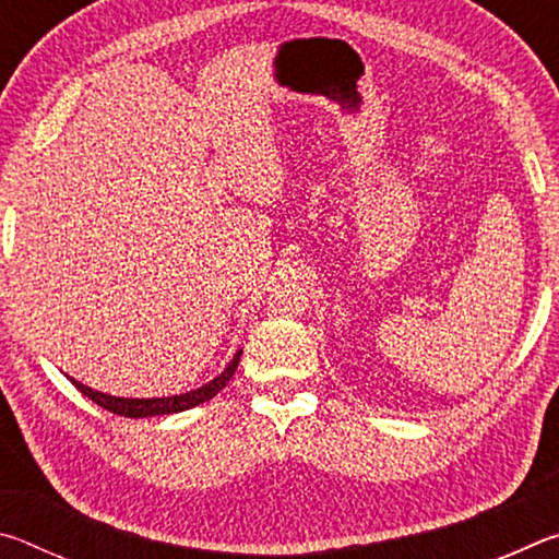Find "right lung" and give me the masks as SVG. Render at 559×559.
Instances as JSON below:
<instances>
[{
    "label": "right lung",
    "instance_id": "1",
    "mask_svg": "<svg viewBox=\"0 0 559 559\" xmlns=\"http://www.w3.org/2000/svg\"><path fill=\"white\" fill-rule=\"evenodd\" d=\"M239 357H241V349L234 355V359L229 365L224 367L222 374H216L214 380H210L202 386H197L192 392H185V394H173V396H150V400H132V396H110V394H103L91 390V386L69 380L75 384V390L81 394H86L91 402H96L103 409H108L118 416H130V419H145V416H163V414H177V412H185V409H192V406H200L204 402H210L212 396L224 390L226 382L231 380L236 367H239Z\"/></svg>",
    "mask_w": 559,
    "mask_h": 559
}]
</instances>
